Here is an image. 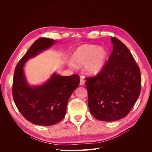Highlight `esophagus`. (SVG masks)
<instances>
[{"mask_svg":"<svg viewBox=\"0 0 152 152\" xmlns=\"http://www.w3.org/2000/svg\"><path fill=\"white\" fill-rule=\"evenodd\" d=\"M85 84V79L84 77H81L80 79V86H84Z\"/></svg>","mask_w":152,"mask_h":152,"instance_id":"esophagus-1","label":"esophagus"}]
</instances>
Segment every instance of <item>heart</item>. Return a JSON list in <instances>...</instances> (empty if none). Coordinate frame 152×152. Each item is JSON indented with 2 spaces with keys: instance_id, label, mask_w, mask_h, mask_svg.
<instances>
[{
  "instance_id": "heart-1",
  "label": "heart",
  "mask_w": 152,
  "mask_h": 152,
  "mask_svg": "<svg viewBox=\"0 0 152 152\" xmlns=\"http://www.w3.org/2000/svg\"><path fill=\"white\" fill-rule=\"evenodd\" d=\"M107 53L102 46L84 44L77 48L72 54V60L68 61V65L75 68L76 65H84V71L91 76L98 75L105 65Z\"/></svg>"
}]
</instances>
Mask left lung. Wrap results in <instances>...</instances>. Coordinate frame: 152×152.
<instances>
[{"label": "left lung", "mask_w": 152, "mask_h": 152, "mask_svg": "<svg viewBox=\"0 0 152 152\" xmlns=\"http://www.w3.org/2000/svg\"><path fill=\"white\" fill-rule=\"evenodd\" d=\"M113 50L103 70L86 78L91 113L99 121L112 122L125 117L138 98L141 73L129 50L111 37Z\"/></svg>", "instance_id": "obj_1"}]
</instances>
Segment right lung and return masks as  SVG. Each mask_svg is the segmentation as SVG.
Masks as SVG:
<instances>
[{
	"instance_id": "1",
	"label": "right lung",
	"mask_w": 152,
	"mask_h": 152,
	"mask_svg": "<svg viewBox=\"0 0 152 152\" xmlns=\"http://www.w3.org/2000/svg\"><path fill=\"white\" fill-rule=\"evenodd\" d=\"M57 41L39 38L18 62L15 70L12 96L18 109L27 121L39 126H52L65 116L67 103L80 83L77 75L61 76L56 72L41 85L31 86L26 80L24 66L30 58L46 50Z\"/></svg>"
}]
</instances>
